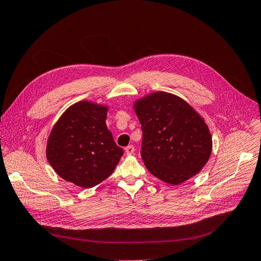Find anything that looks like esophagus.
Returning <instances> with one entry per match:
<instances>
[{"mask_svg": "<svg viewBox=\"0 0 261 261\" xmlns=\"http://www.w3.org/2000/svg\"><path fill=\"white\" fill-rule=\"evenodd\" d=\"M124 150H125V153H127V155H133L134 150H136V149H134V146H133V145H129V146L125 147Z\"/></svg>", "mask_w": 261, "mask_h": 261, "instance_id": "1", "label": "esophagus"}]
</instances>
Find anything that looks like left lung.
<instances>
[{"mask_svg": "<svg viewBox=\"0 0 261 261\" xmlns=\"http://www.w3.org/2000/svg\"><path fill=\"white\" fill-rule=\"evenodd\" d=\"M142 124L141 157L153 176L179 185L202 170L212 152L203 118L179 96L158 91L134 103Z\"/></svg>", "mask_w": 261, "mask_h": 261, "instance_id": "obj_1", "label": "left lung"}]
</instances>
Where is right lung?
Segmentation results:
<instances>
[{"label": "right lung", "mask_w": 261, "mask_h": 261, "mask_svg": "<svg viewBox=\"0 0 261 261\" xmlns=\"http://www.w3.org/2000/svg\"><path fill=\"white\" fill-rule=\"evenodd\" d=\"M108 106L89 101L71 105L49 134L46 157L63 179L83 187L100 184L123 155L106 127Z\"/></svg>", "instance_id": "add662e5"}]
</instances>
